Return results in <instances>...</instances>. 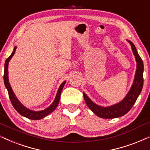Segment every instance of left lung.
Returning a JSON list of instances; mask_svg holds the SVG:
<instances>
[{"instance_id": "1", "label": "left lung", "mask_w": 150, "mask_h": 150, "mask_svg": "<svg viewBox=\"0 0 150 150\" xmlns=\"http://www.w3.org/2000/svg\"><path fill=\"white\" fill-rule=\"evenodd\" d=\"M127 41L131 45L132 52L135 56L137 65L133 84L125 98L120 103L114 105H111L110 107H100L95 104L85 93H83V96H84L87 105L96 115L100 118H114L125 115L131 110L143 89L144 69L143 61L138 54L134 45L130 40H127Z\"/></svg>"}]
</instances>
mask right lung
<instances>
[{
	"label": "right lung",
	"mask_w": 150,
	"mask_h": 150,
	"mask_svg": "<svg viewBox=\"0 0 150 150\" xmlns=\"http://www.w3.org/2000/svg\"><path fill=\"white\" fill-rule=\"evenodd\" d=\"M16 50V47H15L13 48V52L11 53V55L7 58L6 61H5V71H4V83H5V87H6L7 91H8L9 97V98H10L11 104H12L13 108H15V110H16L17 112L21 114V115L25 116V117L28 118L29 119L40 120L42 118L45 117V116H47L48 114L52 113V112L56 108V107L58 106V103H59V100H60V98H61V92L62 90H63V87L65 84L66 81H64V82L60 85L54 102L52 103L51 105L48 107L47 108L45 109L44 110L38 111V112H36V111H32V110H29L28 108H26L25 106H23V105L21 103L20 101L18 100V98H17L16 96H15L14 93H13L12 89H11V87L10 86V84H9V83L8 64H9V61L11 60V58H12V56H13V54H15Z\"/></svg>",
	"instance_id": "1"
}]
</instances>
